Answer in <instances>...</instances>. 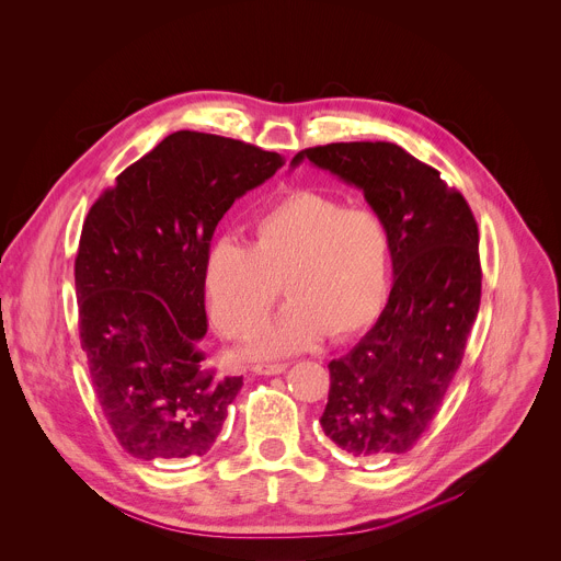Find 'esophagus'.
<instances>
[{"instance_id":"34e87169","label":"esophagus","mask_w":561,"mask_h":561,"mask_svg":"<svg viewBox=\"0 0 561 561\" xmlns=\"http://www.w3.org/2000/svg\"><path fill=\"white\" fill-rule=\"evenodd\" d=\"M286 363H257L253 365V371L260 377H275V375H282V371H286Z\"/></svg>"}]
</instances>
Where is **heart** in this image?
<instances>
[{
	"label": "heart",
	"instance_id": "heart-1",
	"mask_svg": "<svg viewBox=\"0 0 561 561\" xmlns=\"http://www.w3.org/2000/svg\"><path fill=\"white\" fill-rule=\"evenodd\" d=\"M392 271L386 220L369 207L299 190L268 207L251 242L218 240L205 260V293L227 336L251 334L271 312L279 284L288 306L249 341L253 358L312 347L328 332L345 339L381 312Z\"/></svg>",
	"mask_w": 561,
	"mask_h": 561
}]
</instances>
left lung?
<instances>
[{
  "label": "left lung",
  "mask_w": 561,
  "mask_h": 561,
  "mask_svg": "<svg viewBox=\"0 0 561 561\" xmlns=\"http://www.w3.org/2000/svg\"><path fill=\"white\" fill-rule=\"evenodd\" d=\"M310 160L363 192L388 225L394 284L367 334L328 363L323 434L363 460L412 449L436 416L480 308L478 225L440 173L394 142H330Z\"/></svg>",
  "instance_id": "obj_1"
}]
</instances>
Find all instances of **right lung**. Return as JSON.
I'll list each match as a JSON object with an SVG mask.
<instances>
[{"instance_id": "1", "label": "right lung", "mask_w": 561, "mask_h": 561, "mask_svg": "<svg viewBox=\"0 0 561 561\" xmlns=\"http://www.w3.org/2000/svg\"><path fill=\"white\" fill-rule=\"evenodd\" d=\"M284 156L175 131L127 167L90 209L75 262L81 347L127 454L205 456L242 377L205 367V260L231 205Z\"/></svg>"}]
</instances>
